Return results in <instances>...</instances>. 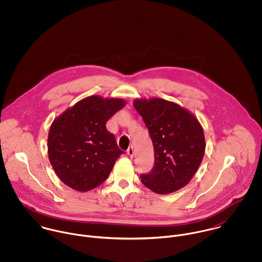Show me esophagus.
Here are the masks:
<instances>
[{
  "label": "esophagus",
  "mask_w": 262,
  "mask_h": 262,
  "mask_svg": "<svg viewBox=\"0 0 262 262\" xmlns=\"http://www.w3.org/2000/svg\"><path fill=\"white\" fill-rule=\"evenodd\" d=\"M127 153H128V155L129 156H133V154H134V149H133V147L132 146H130L129 148H128V150H127Z\"/></svg>",
  "instance_id": "esophagus-1"
}]
</instances>
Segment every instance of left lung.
<instances>
[{"instance_id": "1", "label": "left lung", "mask_w": 262, "mask_h": 262, "mask_svg": "<svg viewBox=\"0 0 262 262\" xmlns=\"http://www.w3.org/2000/svg\"><path fill=\"white\" fill-rule=\"evenodd\" d=\"M152 139L154 167L141 176L152 191L167 194L186 187L203 160L206 141L198 118L177 103L160 98L135 99Z\"/></svg>"}]
</instances>
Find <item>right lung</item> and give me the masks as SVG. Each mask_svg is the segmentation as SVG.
<instances>
[{
	"label": "right lung",
	"instance_id": "add662e5",
	"mask_svg": "<svg viewBox=\"0 0 262 262\" xmlns=\"http://www.w3.org/2000/svg\"><path fill=\"white\" fill-rule=\"evenodd\" d=\"M126 104L120 98L94 95L53 120L47 139L48 158L64 185L88 191L107 180L124 152L119 149L106 123Z\"/></svg>",
	"mask_w": 262,
	"mask_h": 262
}]
</instances>
